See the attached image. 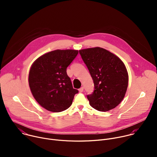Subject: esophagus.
<instances>
[{
  "mask_svg": "<svg viewBox=\"0 0 157 157\" xmlns=\"http://www.w3.org/2000/svg\"><path fill=\"white\" fill-rule=\"evenodd\" d=\"M83 91H84V87H81V88L79 89V91L80 93H82Z\"/></svg>",
  "mask_w": 157,
  "mask_h": 157,
  "instance_id": "34e87169",
  "label": "esophagus"
}]
</instances>
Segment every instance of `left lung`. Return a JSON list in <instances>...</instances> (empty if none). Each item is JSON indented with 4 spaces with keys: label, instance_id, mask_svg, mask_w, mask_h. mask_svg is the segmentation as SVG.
<instances>
[{
    "label": "left lung",
    "instance_id": "left-lung-1",
    "mask_svg": "<svg viewBox=\"0 0 157 157\" xmlns=\"http://www.w3.org/2000/svg\"><path fill=\"white\" fill-rule=\"evenodd\" d=\"M79 52L94 81V91L87 96L89 104L101 112L114 109L124 98L128 87L124 63L116 55L100 47Z\"/></svg>",
    "mask_w": 157,
    "mask_h": 157
}]
</instances>
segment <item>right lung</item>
<instances>
[{
    "label": "right lung",
    "instance_id": "right-lung-1",
    "mask_svg": "<svg viewBox=\"0 0 157 157\" xmlns=\"http://www.w3.org/2000/svg\"><path fill=\"white\" fill-rule=\"evenodd\" d=\"M78 53L75 50H56L44 54L32 64L29 75L32 94L43 108L59 113L69 108L75 95L66 68Z\"/></svg>",
    "mask_w": 157,
    "mask_h": 157
}]
</instances>
